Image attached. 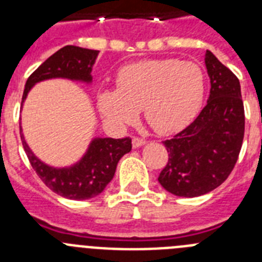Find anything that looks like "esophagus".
<instances>
[{"mask_svg":"<svg viewBox=\"0 0 262 262\" xmlns=\"http://www.w3.org/2000/svg\"><path fill=\"white\" fill-rule=\"evenodd\" d=\"M144 144H145L144 139L133 138V147L134 148H139V147H142V145H144Z\"/></svg>","mask_w":262,"mask_h":262,"instance_id":"1","label":"esophagus"}]
</instances>
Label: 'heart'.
<instances>
[{"mask_svg": "<svg viewBox=\"0 0 262 262\" xmlns=\"http://www.w3.org/2000/svg\"><path fill=\"white\" fill-rule=\"evenodd\" d=\"M203 97L205 75L195 62L142 60L120 69L117 89L102 90L98 107L115 126L133 123L143 108L147 123L160 135H169L190 124Z\"/></svg>", "mask_w": 262, "mask_h": 262, "instance_id": "obj_1", "label": "heart"}]
</instances>
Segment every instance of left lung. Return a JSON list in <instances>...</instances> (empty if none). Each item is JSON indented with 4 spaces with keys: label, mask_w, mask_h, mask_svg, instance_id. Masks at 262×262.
Returning <instances> with one entry per match:
<instances>
[{
    "label": "left lung",
    "mask_w": 262,
    "mask_h": 262,
    "mask_svg": "<svg viewBox=\"0 0 262 262\" xmlns=\"http://www.w3.org/2000/svg\"><path fill=\"white\" fill-rule=\"evenodd\" d=\"M210 96L193 123L165 140L168 164L159 182L178 196H200L223 184L232 172L244 138V105L239 78L206 51Z\"/></svg>",
    "instance_id": "1"
}]
</instances>
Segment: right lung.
<instances>
[{"label":"right lung","instance_id":"obj_1","mask_svg":"<svg viewBox=\"0 0 262 262\" xmlns=\"http://www.w3.org/2000/svg\"><path fill=\"white\" fill-rule=\"evenodd\" d=\"M99 51L66 46L48 57L26 81L22 106L31 88L52 78H66L92 84V71ZM20 129V139L31 166L52 191L68 200L84 201L94 198L105 190L115 174L118 161L133 148L131 139L94 138L84 156L69 166L56 168L43 163L34 155Z\"/></svg>","mask_w":262,"mask_h":262}]
</instances>
